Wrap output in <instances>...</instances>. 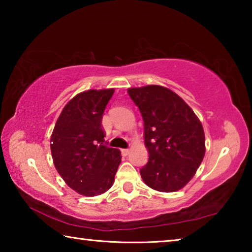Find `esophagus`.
I'll return each instance as SVG.
<instances>
[{
	"label": "esophagus",
	"mask_w": 252,
	"mask_h": 252,
	"mask_svg": "<svg viewBox=\"0 0 252 252\" xmlns=\"http://www.w3.org/2000/svg\"><path fill=\"white\" fill-rule=\"evenodd\" d=\"M121 153H122V156L126 157V156L129 155V153H130V150H129V149H122V150H121Z\"/></svg>",
	"instance_id": "obj_1"
}]
</instances>
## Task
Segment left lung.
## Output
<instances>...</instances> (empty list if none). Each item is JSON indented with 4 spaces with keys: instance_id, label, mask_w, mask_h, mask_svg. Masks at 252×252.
<instances>
[{
    "instance_id": "obj_1",
    "label": "left lung",
    "mask_w": 252,
    "mask_h": 252,
    "mask_svg": "<svg viewBox=\"0 0 252 252\" xmlns=\"http://www.w3.org/2000/svg\"><path fill=\"white\" fill-rule=\"evenodd\" d=\"M144 122L148 163L140 170L148 187L160 192L182 189L197 172L206 152L201 122L177 93L161 85L130 88Z\"/></svg>"
}]
</instances>
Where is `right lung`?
I'll list each match as a JSON object with an SVG mask.
<instances>
[{
  "instance_id": "obj_1",
  "label": "right lung",
  "mask_w": 252,
  "mask_h": 252,
  "mask_svg": "<svg viewBox=\"0 0 252 252\" xmlns=\"http://www.w3.org/2000/svg\"><path fill=\"white\" fill-rule=\"evenodd\" d=\"M114 89L88 90L63 108L51 135L55 169L71 189L94 197L112 187L121 152L104 143L102 117Z\"/></svg>"
}]
</instances>
